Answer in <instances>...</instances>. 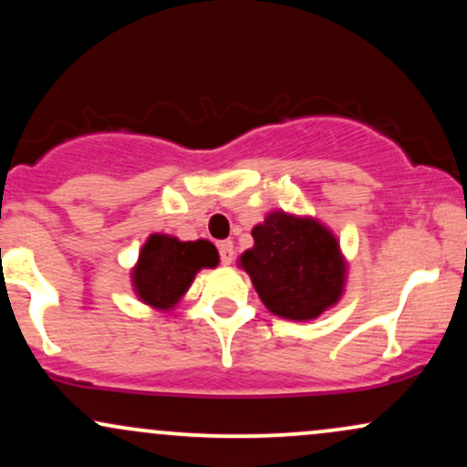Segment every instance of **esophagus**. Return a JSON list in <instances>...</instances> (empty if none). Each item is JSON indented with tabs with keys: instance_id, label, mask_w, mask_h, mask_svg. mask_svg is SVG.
Here are the masks:
<instances>
[{
	"instance_id": "esophagus-1",
	"label": "esophagus",
	"mask_w": 467,
	"mask_h": 467,
	"mask_svg": "<svg viewBox=\"0 0 467 467\" xmlns=\"http://www.w3.org/2000/svg\"><path fill=\"white\" fill-rule=\"evenodd\" d=\"M219 256H222V265L233 264V261H234L233 241H219Z\"/></svg>"
}]
</instances>
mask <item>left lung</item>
Returning <instances> with one entry per match:
<instances>
[{
    "label": "left lung",
    "mask_w": 467,
    "mask_h": 467,
    "mask_svg": "<svg viewBox=\"0 0 467 467\" xmlns=\"http://www.w3.org/2000/svg\"><path fill=\"white\" fill-rule=\"evenodd\" d=\"M254 245L239 256L261 303L275 316L307 323L345 294L347 264L331 228L312 215L270 211L252 228Z\"/></svg>",
    "instance_id": "obj_1"
}]
</instances>
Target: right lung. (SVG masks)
I'll return each mask as SVG.
<instances>
[{"instance_id":"add662e5","label":"right lung","mask_w":467,"mask_h":467,"mask_svg":"<svg viewBox=\"0 0 467 467\" xmlns=\"http://www.w3.org/2000/svg\"><path fill=\"white\" fill-rule=\"evenodd\" d=\"M217 265L219 252L208 239L180 241L153 233L131 267V287L140 303L169 312L186 296L197 272Z\"/></svg>"}]
</instances>
